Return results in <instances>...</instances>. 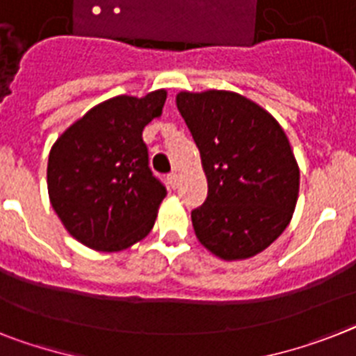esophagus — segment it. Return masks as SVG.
Instances as JSON below:
<instances>
[{
  "instance_id": "1",
  "label": "esophagus",
  "mask_w": 356,
  "mask_h": 356,
  "mask_svg": "<svg viewBox=\"0 0 356 356\" xmlns=\"http://www.w3.org/2000/svg\"><path fill=\"white\" fill-rule=\"evenodd\" d=\"M179 181H181V177H179V173H177V172L170 173V175H168L170 186H172V188H177V186H179Z\"/></svg>"
}]
</instances>
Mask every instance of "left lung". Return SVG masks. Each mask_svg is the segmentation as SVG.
Wrapping results in <instances>:
<instances>
[{
  "mask_svg": "<svg viewBox=\"0 0 356 356\" xmlns=\"http://www.w3.org/2000/svg\"><path fill=\"white\" fill-rule=\"evenodd\" d=\"M177 108L201 152L204 204L192 211L199 243L222 261L262 253L288 228L300 170L279 121L237 92H179Z\"/></svg>",
  "mask_w": 356,
  "mask_h": 356,
  "instance_id": "left-lung-1",
  "label": "left lung"
}]
</instances>
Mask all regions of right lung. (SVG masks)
I'll list each match as a JSON object with an SVG mask.
<instances>
[{"instance_id": "add662e5", "label": "right lung", "mask_w": 356, "mask_h": 356, "mask_svg": "<svg viewBox=\"0 0 356 356\" xmlns=\"http://www.w3.org/2000/svg\"><path fill=\"white\" fill-rule=\"evenodd\" d=\"M166 90L95 104L58 137L49 155L50 204L72 237L122 252L154 228L166 188L148 166L143 130L161 118Z\"/></svg>"}]
</instances>
